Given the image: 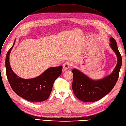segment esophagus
Wrapping results in <instances>:
<instances>
[{
	"instance_id": "esophagus-1",
	"label": "esophagus",
	"mask_w": 126,
	"mask_h": 126,
	"mask_svg": "<svg viewBox=\"0 0 126 126\" xmlns=\"http://www.w3.org/2000/svg\"><path fill=\"white\" fill-rule=\"evenodd\" d=\"M72 66V64L70 62H66L65 63L63 64V71H66L68 70L70 67Z\"/></svg>"
}]
</instances>
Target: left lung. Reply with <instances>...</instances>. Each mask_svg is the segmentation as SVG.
Returning <instances> with one entry per match:
<instances>
[{
  "label": "left lung",
  "instance_id": "1",
  "mask_svg": "<svg viewBox=\"0 0 126 126\" xmlns=\"http://www.w3.org/2000/svg\"><path fill=\"white\" fill-rule=\"evenodd\" d=\"M110 41V46L117 57V64L110 75L101 79L93 80L78 69L72 70V90L80 101L85 102L98 101L112 91L117 81L122 65V57L114 39L111 37Z\"/></svg>",
  "mask_w": 126,
  "mask_h": 126
}]
</instances>
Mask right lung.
Listing matches in <instances>:
<instances>
[{
    "instance_id": "add662e5",
    "label": "right lung",
    "mask_w": 126,
    "mask_h": 126,
    "mask_svg": "<svg viewBox=\"0 0 126 126\" xmlns=\"http://www.w3.org/2000/svg\"><path fill=\"white\" fill-rule=\"evenodd\" d=\"M7 52L5 65L6 75L13 91L19 96L30 102H43L48 99L54 82L62 71V66L50 67L35 78L25 79L19 77L12 70L9 63V54L15 44Z\"/></svg>"
}]
</instances>
